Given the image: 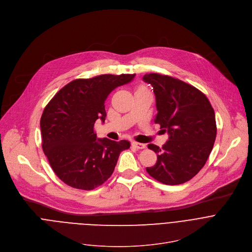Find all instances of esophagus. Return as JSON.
Segmentation results:
<instances>
[{"label":"esophagus","instance_id":"1","mask_svg":"<svg viewBox=\"0 0 252 252\" xmlns=\"http://www.w3.org/2000/svg\"><path fill=\"white\" fill-rule=\"evenodd\" d=\"M132 146L136 149H144L146 147L145 144L143 143H139V142H132Z\"/></svg>","mask_w":252,"mask_h":252}]
</instances>
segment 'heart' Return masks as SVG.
<instances>
[{
	"label": "heart",
	"mask_w": 252,
	"mask_h": 252,
	"mask_svg": "<svg viewBox=\"0 0 252 252\" xmlns=\"http://www.w3.org/2000/svg\"><path fill=\"white\" fill-rule=\"evenodd\" d=\"M137 90H147V88H146L144 85H140V86L137 88Z\"/></svg>",
	"instance_id": "b5f03b06"
}]
</instances>
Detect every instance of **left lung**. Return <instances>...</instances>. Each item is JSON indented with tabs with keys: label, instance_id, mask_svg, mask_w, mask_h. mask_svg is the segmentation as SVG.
Wrapping results in <instances>:
<instances>
[{
	"label": "left lung",
	"instance_id": "1",
	"mask_svg": "<svg viewBox=\"0 0 252 252\" xmlns=\"http://www.w3.org/2000/svg\"><path fill=\"white\" fill-rule=\"evenodd\" d=\"M156 96L155 123L169 133L162 148L149 144L157 162L146 168L156 181L169 186L191 180L205 165L217 134L215 112L206 95L196 87L160 73H146Z\"/></svg>",
	"mask_w": 252,
	"mask_h": 252
}]
</instances>
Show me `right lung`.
Instances as JSON below:
<instances>
[{
    "instance_id": "add662e5",
    "label": "right lung",
    "mask_w": 252,
    "mask_h": 252,
    "mask_svg": "<svg viewBox=\"0 0 252 252\" xmlns=\"http://www.w3.org/2000/svg\"><path fill=\"white\" fill-rule=\"evenodd\" d=\"M135 74H101L77 78L59 90L46 105L41 120L42 149L57 177L65 185L92 190L113 174L127 140H97L94 124L105 121V101Z\"/></svg>"
}]
</instances>
